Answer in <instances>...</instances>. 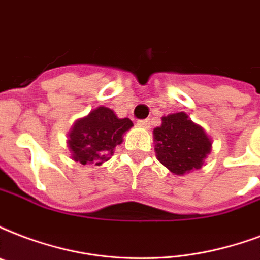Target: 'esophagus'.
Wrapping results in <instances>:
<instances>
[{
  "mask_svg": "<svg viewBox=\"0 0 260 260\" xmlns=\"http://www.w3.org/2000/svg\"><path fill=\"white\" fill-rule=\"evenodd\" d=\"M138 125L142 126V128H150V120H139L138 121Z\"/></svg>",
  "mask_w": 260,
  "mask_h": 260,
  "instance_id": "esophagus-1",
  "label": "esophagus"
}]
</instances>
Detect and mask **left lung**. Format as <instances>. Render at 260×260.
<instances>
[{"instance_id":"left-lung-1","label":"left lung","mask_w":260,"mask_h":260,"mask_svg":"<svg viewBox=\"0 0 260 260\" xmlns=\"http://www.w3.org/2000/svg\"><path fill=\"white\" fill-rule=\"evenodd\" d=\"M156 158L174 174L201 169L211 150V142L203 128L196 125L184 112L162 117V125L154 129Z\"/></svg>"}]
</instances>
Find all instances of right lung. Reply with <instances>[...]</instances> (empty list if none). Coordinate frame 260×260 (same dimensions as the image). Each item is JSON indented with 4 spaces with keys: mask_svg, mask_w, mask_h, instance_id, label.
<instances>
[{
    "mask_svg": "<svg viewBox=\"0 0 260 260\" xmlns=\"http://www.w3.org/2000/svg\"><path fill=\"white\" fill-rule=\"evenodd\" d=\"M134 125L129 118H118L113 110L101 106L77 120L69 134L72 158L82 165H101L113 155L122 135Z\"/></svg>",
    "mask_w": 260,
    "mask_h": 260,
    "instance_id": "1",
    "label": "right lung"
}]
</instances>
